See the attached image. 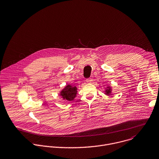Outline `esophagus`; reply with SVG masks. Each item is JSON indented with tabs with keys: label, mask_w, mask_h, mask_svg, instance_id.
<instances>
[{
	"label": "esophagus",
	"mask_w": 159,
	"mask_h": 159,
	"mask_svg": "<svg viewBox=\"0 0 159 159\" xmlns=\"http://www.w3.org/2000/svg\"><path fill=\"white\" fill-rule=\"evenodd\" d=\"M86 82H87V83H91L92 82V79H87V80H86Z\"/></svg>",
	"instance_id": "esophagus-1"
}]
</instances>
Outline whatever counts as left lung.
Returning <instances> with one entry per match:
<instances>
[{
  "label": "left lung",
  "mask_w": 159,
  "mask_h": 159,
  "mask_svg": "<svg viewBox=\"0 0 159 159\" xmlns=\"http://www.w3.org/2000/svg\"><path fill=\"white\" fill-rule=\"evenodd\" d=\"M111 92H112V89L111 87H107L106 88V89H105V94L107 95H111Z\"/></svg>",
  "instance_id": "obj_1"
}]
</instances>
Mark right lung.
Returning a JSON list of instances; mask_svg holds the SVG:
<instances>
[{
  "mask_svg": "<svg viewBox=\"0 0 159 159\" xmlns=\"http://www.w3.org/2000/svg\"><path fill=\"white\" fill-rule=\"evenodd\" d=\"M77 93V89L75 86H72L67 84L63 90L60 92V95L62 96L63 99L68 101H72L76 97Z\"/></svg>",
  "mask_w": 159,
  "mask_h": 159,
  "instance_id": "1",
  "label": "right lung"
}]
</instances>
